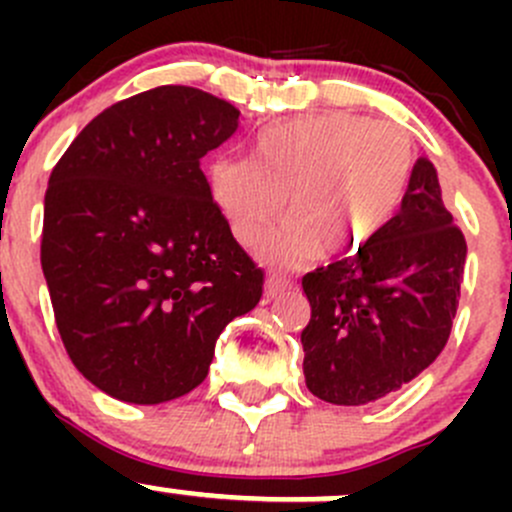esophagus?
<instances>
[{
  "mask_svg": "<svg viewBox=\"0 0 512 512\" xmlns=\"http://www.w3.org/2000/svg\"><path fill=\"white\" fill-rule=\"evenodd\" d=\"M292 285L294 282L289 280L287 275H277V272H272V275H267L265 292H267V297H277V294L285 292V289H289Z\"/></svg>",
  "mask_w": 512,
  "mask_h": 512,
  "instance_id": "34e87169",
  "label": "esophagus"
}]
</instances>
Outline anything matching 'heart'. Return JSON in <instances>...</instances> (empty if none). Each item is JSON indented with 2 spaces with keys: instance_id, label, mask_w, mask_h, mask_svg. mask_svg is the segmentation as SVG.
Segmentation results:
<instances>
[{
  "instance_id": "heart-1",
  "label": "heart",
  "mask_w": 512,
  "mask_h": 512,
  "mask_svg": "<svg viewBox=\"0 0 512 512\" xmlns=\"http://www.w3.org/2000/svg\"><path fill=\"white\" fill-rule=\"evenodd\" d=\"M411 133L394 121L332 111L265 128L252 158L218 156L208 165L210 198L237 242L265 245L272 265H299L327 250L352 255L399 210L414 173Z\"/></svg>"
}]
</instances>
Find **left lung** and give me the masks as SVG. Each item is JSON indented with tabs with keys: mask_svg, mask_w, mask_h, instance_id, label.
I'll list each match as a JSON object with an SVG mask.
<instances>
[{
	"mask_svg": "<svg viewBox=\"0 0 512 512\" xmlns=\"http://www.w3.org/2000/svg\"><path fill=\"white\" fill-rule=\"evenodd\" d=\"M463 265L466 237L433 163L418 158L391 223L354 255L302 277L312 307L302 332L307 389L361 406L416 379L446 347Z\"/></svg>",
	"mask_w": 512,
	"mask_h": 512,
	"instance_id": "obj_1",
	"label": "left lung"
}]
</instances>
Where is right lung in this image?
Instances as JSON below:
<instances>
[{"mask_svg":"<svg viewBox=\"0 0 512 512\" xmlns=\"http://www.w3.org/2000/svg\"><path fill=\"white\" fill-rule=\"evenodd\" d=\"M237 111L193 86L113 103L54 165L41 270L66 354L128 404L203 384L220 332L262 297L265 272L210 198L200 158Z\"/></svg>","mask_w":512,"mask_h":512,"instance_id":"add662e5","label":"right lung"}]
</instances>
